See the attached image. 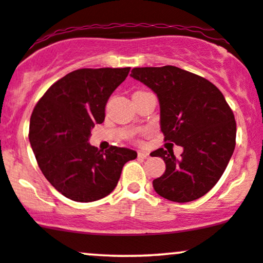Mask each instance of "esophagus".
<instances>
[{
    "label": "esophagus",
    "instance_id": "34e87169",
    "mask_svg": "<svg viewBox=\"0 0 263 263\" xmlns=\"http://www.w3.org/2000/svg\"><path fill=\"white\" fill-rule=\"evenodd\" d=\"M138 157H140V158H148L149 153H147V152H138Z\"/></svg>",
    "mask_w": 263,
    "mask_h": 263
}]
</instances>
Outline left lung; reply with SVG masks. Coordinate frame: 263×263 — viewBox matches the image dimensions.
<instances>
[{"mask_svg": "<svg viewBox=\"0 0 263 263\" xmlns=\"http://www.w3.org/2000/svg\"><path fill=\"white\" fill-rule=\"evenodd\" d=\"M131 77L158 96L164 141L184 148L179 158L170 148L151 153L165 163L153 188L177 203L201 198L219 182L234 153L236 121L231 107L213 83L177 66L134 68Z\"/></svg>", "mask_w": 263, "mask_h": 263, "instance_id": "8db88e82", "label": "left lung"}]
</instances>
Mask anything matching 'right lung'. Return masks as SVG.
Returning a JSON list of instances; mask_svg holds the SVG:
<instances>
[{
  "instance_id": "add662e5",
  "label": "right lung",
  "mask_w": 263,
  "mask_h": 263,
  "mask_svg": "<svg viewBox=\"0 0 263 263\" xmlns=\"http://www.w3.org/2000/svg\"><path fill=\"white\" fill-rule=\"evenodd\" d=\"M131 68H84L53 84L34 106L29 142L47 180L66 198L90 203L116 188L123 164L136 151L111 146L99 151L87 140L105 120L111 93Z\"/></svg>"
}]
</instances>
